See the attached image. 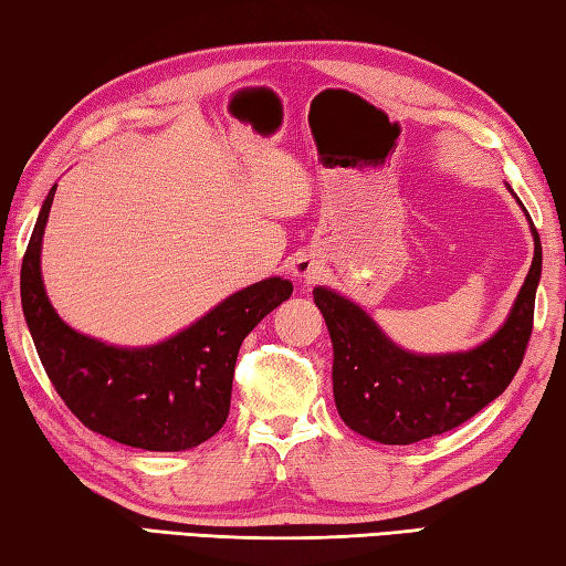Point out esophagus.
<instances>
[{"instance_id":"34e87169","label":"esophagus","mask_w":566,"mask_h":566,"mask_svg":"<svg viewBox=\"0 0 566 566\" xmlns=\"http://www.w3.org/2000/svg\"><path fill=\"white\" fill-rule=\"evenodd\" d=\"M291 271H293L295 277H298L301 283H313L315 277L321 275L323 263L313 253H303V255L295 258V263H293Z\"/></svg>"}]
</instances>
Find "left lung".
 Here are the masks:
<instances>
[{"instance_id":"8db88e82","label":"left lung","mask_w":566,"mask_h":566,"mask_svg":"<svg viewBox=\"0 0 566 566\" xmlns=\"http://www.w3.org/2000/svg\"><path fill=\"white\" fill-rule=\"evenodd\" d=\"M532 235V268L507 323L470 353H405L358 305L328 289L313 291L333 340L335 405L350 430L382 444H412L454 430L500 398L520 370L534 325L542 275L534 223Z\"/></svg>"}]
</instances>
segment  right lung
<instances>
[{
  "label": "right lung",
  "instance_id": "right-lung-1",
  "mask_svg": "<svg viewBox=\"0 0 566 566\" xmlns=\"http://www.w3.org/2000/svg\"><path fill=\"white\" fill-rule=\"evenodd\" d=\"M52 186L22 261V308L39 360L78 422L128 448L191 450L223 428L241 343L293 285L268 277L233 293L166 343L114 348L69 328L49 303L39 271Z\"/></svg>",
  "mask_w": 566,
  "mask_h": 566
}]
</instances>
